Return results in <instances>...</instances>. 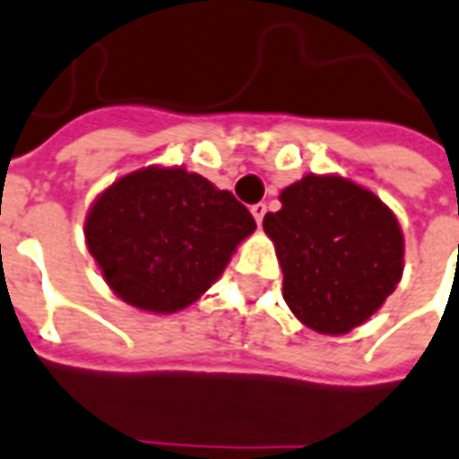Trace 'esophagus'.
Returning <instances> with one entry per match:
<instances>
[{"label": "esophagus", "instance_id": "34e87169", "mask_svg": "<svg viewBox=\"0 0 459 459\" xmlns=\"http://www.w3.org/2000/svg\"><path fill=\"white\" fill-rule=\"evenodd\" d=\"M251 212H253V218H255V222H263V218H265V212H267V206L265 204H253L251 206Z\"/></svg>", "mask_w": 459, "mask_h": 459}]
</instances>
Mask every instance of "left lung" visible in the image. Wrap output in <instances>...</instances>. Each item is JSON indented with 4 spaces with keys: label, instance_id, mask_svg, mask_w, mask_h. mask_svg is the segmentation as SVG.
<instances>
[{
    "label": "left lung",
    "instance_id": "8db88e82",
    "mask_svg": "<svg viewBox=\"0 0 459 459\" xmlns=\"http://www.w3.org/2000/svg\"><path fill=\"white\" fill-rule=\"evenodd\" d=\"M280 201L263 230L274 241L291 313L320 333H346L369 320L403 274L394 212L336 175H306Z\"/></svg>",
    "mask_w": 459,
    "mask_h": 459
}]
</instances>
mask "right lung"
<instances>
[{"mask_svg":"<svg viewBox=\"0 0 459 459\" xmlns=\"http://www.w3.org/2000/svg\"><path fill=\"white\" fill-rule=\"evenodd\" d=\"M255 220L232 192L185 168H144L106 189L84 220L106 284L149 313H178L218 280Z\"/></svg>","mask_w":459,"mask_h":459,"instance_id":"obj_1","label":"right lung"}]
</instances>
